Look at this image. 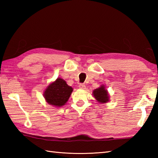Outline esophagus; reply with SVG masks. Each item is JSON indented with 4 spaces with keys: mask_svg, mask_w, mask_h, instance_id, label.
I'll return each mask as SVG.
<instances>
[{
    "mask_svg": "<svg viewBox=\"0 0 158 158\" xmlns=\"http://www.w3.org/2000/svg\"><path fill=\"white\" fill-rule=\"evenodd\" d=\"M79 88H80V89H85V84H83V83H80V84L79 85Z\"/></svg>",
    "mask_w": 158,
    "mask_h": 158,
    "instance_id": "esophagus-1",
    "label": "esophagus"
}]
</instances>
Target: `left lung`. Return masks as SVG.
Masks as SVG:
<instances>
[{"label":"left lung","mask_w":158,"mask_h":158,"mask_svg":"<svg viewBox=\"0 0 158 158\" xmlns=\"http://www.w3.org/2000/svg\"><path fill=\"white\" fill-rule=\"evenodd\" d=\"M93 96L100 103H106L109 101V93L105 89V85H101L100 88L94 90Z\"/></svg>","instance_id":"left-lung-1"}]
</instances>
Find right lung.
<instances>
[{
  "label": "right lung",
  "mask_w": 158,
  "mask_h": 158,
  "mask_svg": "<svg viewBox=\"0 0 158 158\" xmlns=\"http://www.w3.org/2000/svg\"><path fill=\"white\" fill-rule=\"evenodd\" d=\"M73 89L72 87L67 85L64 80L58 78L48 86L43 96L46 102L49 105L60 107L68 101Z\"/></svg>",
  "instance_id": "obj_1"
}]
</instances>
